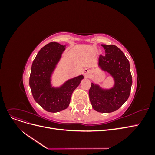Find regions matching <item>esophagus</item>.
Returning a JSON list of instances; mask_svg holds the SVG:
<instances>
[{"instance_id": "esophagus-1", "label": "esophagus", "mask_w": 155, "mask_h": 155, "mask_svg": "<svg viewBox=\"0 0 155 155\" xmlns=\"http://www.w3.org/2000/svg\"><path fill=\"white\" fill-rule=\"evenodd\" d=\"M89 72H90V70H88V69H87V68H85V69H84V70H83V74H84V75H85V76H87V75L88 74Z\"/></svg>"}]
</instances>
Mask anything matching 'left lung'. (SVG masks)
Here are the masks:
<instances>
[{
  "instance_id": "1",
  "label": "left lung",
  "mask_w": 155,
  "mask_h": 155,
  "mask_svg": "<svg viewBox=\"0 0 155 155\" xmlns=\"http://www.w3.org/2000/svg\"><path fill=\"white\" fill-rule=\"evenodd\" d=\"M101 46L105 50V55L99 56L98 67L110 75L114 84L107 89L92 83L88 94L94 109L109 113L120 109L127 100L133 80L129 62L123 51L113 45Z\"/></svg>"
}]
</instances>
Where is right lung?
<instances>
[{
	"instance_id": "right-lung-1",
	"label": "right lung",
	"mask_w": 155,
	"mask_h": 155,
	"mask_svg": "<svg viewBox=\"0 0 155 155\" xmlns=\"http://www.w3.org/2000/svg\"><path fill=\"white\" fill-rule=\"evenodd\" d=\"M66 49L62 45L51 42L42 48L31 65L30 87L35 101L50 112H58L69 106L72 94L81 81L83 75L70 79L59 87L51 85V76Z\"/></svg>"
}]
</instances>
